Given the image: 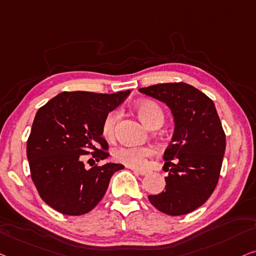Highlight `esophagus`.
Returning <instances> with one entry per match:
<instances>
[{"label":"esophagus","mask_w":256,"mask_h":256,"mask_svg":"<svg viewBox=\"0 0 256 256\" xmlns=\"http://www.w3.org/2000/svg\"><path fill=\"white\" fill-rule=\"evenodd\" d=\"M133 172L136 174H140V176H144V174H148L147 170H141V169H133Z\"/></svg>","instance_id":"34e87169"}]
</instances>
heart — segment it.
I'll use <instances>...</instances> for the list:
<instances>
[{"instance_id":"heart-1","label":"heart","mask_w":256,"mask_h":256,"mask_svg":"<svg viewBox=\"0 0 256 256\" xmlns=\"http://www.w3.org/2000/svg\"><path fill=\"white\" fill-rule=\"evenodd\" d=\"M136 110L141 120L148 126L154 124L156 120H163V112L158 104L150 101L140 102L136 106ZM120 116L118 110H112L104 117L102 123V136L106 140H112L115 136L116 123ZM152 150L148 146H120L114 150V158L122 164L133 168V169H144L147 166L148 158L152 156Z\"/></svg>"}]
</instances>
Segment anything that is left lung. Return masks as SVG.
Listing matches in <instances>:
<instances>
[{"instance_id":"8db88e82","label":"left lung","mask_w":256,"mask_h":256,"mask_svg":"<svg viewBox=\"0 0 256 256\" xmlns=\"http://www.w3.org/2000/svg\"><path fill=\"white\" fill-rule=\"evenodd\" d=\"M139 92L164 102L174 120L172 140L163 156V169L170 170L166 190L148 199L166 215H185L209 199L220 178L226 133L215 104L185 82L158 84Z\"/></svg>"}]
</instances>
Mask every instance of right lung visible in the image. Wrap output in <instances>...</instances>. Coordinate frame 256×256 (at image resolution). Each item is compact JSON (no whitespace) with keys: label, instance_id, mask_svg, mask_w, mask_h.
Segmentation results:
<instances>
[{"label":"right lung","instance_id":"1","mask_svg":"<svg viewBox=\"0 0 256 256\" xmlns=\"http://www.w3.org/2000/svg\"><path fill=\"white\" fill-rule=\"evenodd\" d=\"M128 94L63 92L38 110L26 154L39 196L55 210L70 216L90 212L104 198L112 174L124 168L106 163L86 169L84 158L88 154L96 162L108 158L102 123Z\"/></svg>","mask_w":256,"mask_h":256}]
</instances>
